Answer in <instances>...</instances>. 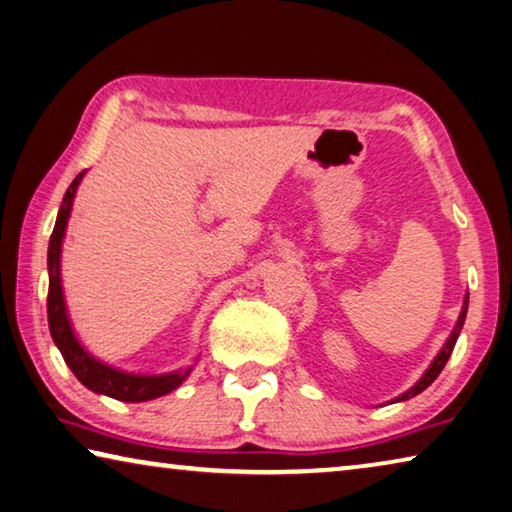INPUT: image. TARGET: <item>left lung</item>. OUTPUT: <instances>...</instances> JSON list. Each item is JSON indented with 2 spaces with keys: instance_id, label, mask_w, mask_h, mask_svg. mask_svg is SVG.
I'll use <instances>...</instances> for the list:
<instances>
[{
  "instance_id": "left-lung-1",
  "label": "left lung",
  "mask_w": 512,
  "mask_h": 512,
  "mask_svg": "<svg viewBox=\"0 0 512 512\" xmlns=\"http://www.w3.org/2000/svg\"><path fill=\"white\" fill-rule=\"evenodd\" d=\"M467 305H469V296L465 298V305H462V312H460V316H458V323H456V328H453V332H451V337L446 339V344H444V348L440 353H437V358L433 360V364L431 367H428V371L424 373V376H421V380L419 383L415 385V387H410L408 392L405 394H401L399 399L396 401H405V399H412V396H417L419 392H424V389L433 383V380L440 376L442 373V369H444V364L449 362V358H451V353H453V346H456V342H458V335H460V330H462V323H465V316H467Z\"/></svg>"
}]
</instances>
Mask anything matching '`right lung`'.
<instances>
[{
  "label": "right lung",
  "instance_id": "obj_1",
  "mask_svg": "<svg viewBox=\"0 0 512 512\" xmlns=\"http://www.w3.org/2000/svg\"><path fill=\"white\" fill-rule=\"evenodd\" d=\"M79 173L72 184L68 186L66 196H63L59 216H56L54 232L50 237V250H47V269H50V291H47V323H50V332L54 344L59 346L63 360L70 367V371L79 378V383H84L88 389H93L97 394H107L111 399L129 401V403H141L157 399L173 392L175 387L182 385V380L189 376L191 367L175 373H164V376H134V373H123L118 369H111L107 364L97 362L91 358L84 348L72 335L66 305H63V291H61V273H59V259H61V241L63 232H66V223L70 216L72 198H75L77 184L81 182Z\"/></svg>",
  "mask_w": 512,
  "mask_h": 512
}]
</instances>
